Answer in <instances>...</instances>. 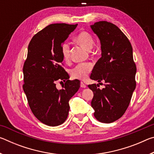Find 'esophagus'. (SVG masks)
I'll return each instance as SVG.
<instances>
[{
    "label": "esophagus",
    "instance_id": "34e87169",
    "mask_svg": "<svg viewBox=\"0 0 154 154\" xmlns=\"http://www.w3.org/2000/svg\"><path fill=\"white\" fill-rule=\"evenodd\" d=\"M80 86H81V88H86V85L83 82H81L80 83Z\"/></svg>",
    "mask_w": 154,
    "mask_h": 154
}]
</instances>
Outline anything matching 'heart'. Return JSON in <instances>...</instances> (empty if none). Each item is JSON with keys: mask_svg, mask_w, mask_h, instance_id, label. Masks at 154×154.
Returning <instances> with one entry per match:
<instances>
[{"mask_svg": "<svg viewBox=\"0 0 154 154\" xmlns=\"http://www.w3.org/2000/svg\"><path fill=\"white\" fill-rule=\"evenodd\" d=\"M78 43L85 48L88 50H90L92 48L94 44V39L92 36L88 32H81L78 34L75 37ZM70 45L69 44L65 42L62 45L61 52L65 60H68L70 58ZM92 64L90 62L80 63L71 69V75L72 78L79 80H84L88 77V75L92 69Z\"/></svg>", "mask_w": 154, "mask_h": 154, "instance_id": "1", "label": "heart"}]
</instances>
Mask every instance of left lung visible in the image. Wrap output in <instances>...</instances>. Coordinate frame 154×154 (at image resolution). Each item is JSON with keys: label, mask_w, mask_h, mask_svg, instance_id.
Segmentation results:
<instances>
[{"label": "left lung", "mask_w": 154, "mask_h": 154, "mask_svg": "<svg viewBox=\"0 0 154 154\" xmlns=\"http://www.w3.org/2000/svg\"><path fill=\"white\" fill-rule=\"evenodd\" d=\"M100 42L101 58L93 68L90 78L98 83L105 82L102 90L98 84L88 85L94 92L91 106L94 116L103 123H111L123 116L136 88L137 67L128 38L119 28L102 21L90 26Z\"/></svg>", "instance_id": "8db88e82"}]
</instances>
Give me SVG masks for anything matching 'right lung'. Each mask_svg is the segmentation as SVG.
Masks as SVG:
<instances>
[{
  "mask_svg": "<svg viewBox=\"0 0 154 154\" xmlns=\"http://www.w3.org/2000/svg\"><path fill=\"white\" fill-rule=\"evenodd\" d=\"M77 24H53L33 36L23 67V89L31 111L38 120L49 126L63 124L69 114V100L80 87L78 79L70 81L61 66V47ZM66 82L58 90L55 82Z\"/></svg>",
  "mask_w": 154,
  "mask_h": 154,
  "instance_id": "1",
  "label": "right lung"
}]
</instances>
